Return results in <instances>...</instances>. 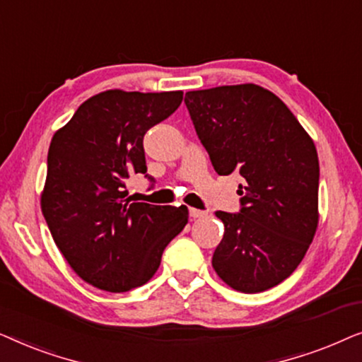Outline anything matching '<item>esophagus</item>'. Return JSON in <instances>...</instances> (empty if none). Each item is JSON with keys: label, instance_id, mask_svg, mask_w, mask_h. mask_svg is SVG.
Instances as JSON below:
<instances>
[{"label": "esophagus", "instance_id": "1", "mask_svg": "<svg viewBox=\"0 0 362 362\" xmlns=\"http://www.w3.org/2000/svg\"><path fill=\"white\" fill-rule=\"evenodd\" d=\"M206 216V211H201V209H189V217L192 219H199V217H204Z\"/></svg>", "mask_w": 362, "mask_h": 362}]
</instances>
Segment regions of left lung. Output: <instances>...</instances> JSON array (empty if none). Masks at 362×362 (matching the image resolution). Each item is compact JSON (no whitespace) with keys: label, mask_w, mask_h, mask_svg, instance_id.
Listing matches in <instances>:
<instances>
[{"label":"left lung","mask_w":362,"mask_h":362,"mask_svg":"<svg viewBox=\"0 0 362 362\" xmlns=\"http://www.w3.org/2000/svg\"><path fill=\"white\" fill-rule=\"evenodd\" d=\"M185 103L217 175L239 173L240 211H216L224 237L216 274L259 293L293 274L318 226L315 143L275 93L255 83L186 92Z\"/></svg>","instance_id":"8db88e82"}]
</instances>
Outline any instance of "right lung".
<instances>
[{
  "label": "right lung",
  "mask_w": 362,
  "mask_h": 362,
  "mask_svg": "<svg viewBox=\"0 0 362 362\" xmlns=\"http://www.w3.org/2000/svg\"><path fill=\"white\" fill-rule=\"evenodd\" d=\"M182 102V92L107 90L82 103L52 136L41 196L52 239L74 272L120 293L145 285L185 229L187 207L132 202V175H146L143 138Z\"/></svg>",
  "instance_id": "right-lung-1"
}]
</instances>
